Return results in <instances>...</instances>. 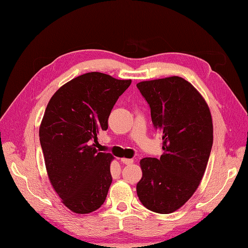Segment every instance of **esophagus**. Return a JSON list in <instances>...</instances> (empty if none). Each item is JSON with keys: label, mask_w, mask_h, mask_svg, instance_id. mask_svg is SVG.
<instances>
[{"label": "esophagus", "mask_w": 248, "mask_h": 248, "mask_svg": "<svg viewBox=\"0 0 248 248\" xmlns=\"http://www.w3.org/2000/svg\"><path fill=\"white\" fill-rule=\"evenodd\" d=\"M121 162H123L124 164H125V165H131L133 163V160L132 159H127V157H123V159H121Z\"/></svg>", "instance_id": "34e87169"}]
</instances>
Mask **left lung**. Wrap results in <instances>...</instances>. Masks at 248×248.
I'll use <instances>...</instances> for the list:
<instances>
[{"label":"left lung","mask_w":248,"mask_h":248,"mask_svg":"<svg viewBox=\"0 0 248 248\" xmlns=\"http://www.w3.org/2000/svg\"><path fill=\"white\" fill-rule=\"evenodd\" d=\"M150 107L155 128L163 133L160 159L140 161L143 176L136 186L144 207L155 213L177 211L199 186L213 144L212 116L191 83L168 77L136 84Z\"/></svg>","instance_id":"left-lung-1"}]
</instances>
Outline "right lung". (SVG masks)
Masks as SVG:
<instances>
[{"label":"right lung","instance_id":"1","mask_svg":"<svg viewBox=\"0 0 248 248\" xmlns=\"http://www.w3.org/2000/svg\"><path fill=\"white\" fill-rule=\"evenodd\" d=\"M131 82L88 72L60 87L46 105L39 127L46 170L72 212L88 214L105 202L114 157L96 149L97 134L108 129L110 110Z\"/></svg>","mask_w":248,"mask_h":248}]
</instances>
